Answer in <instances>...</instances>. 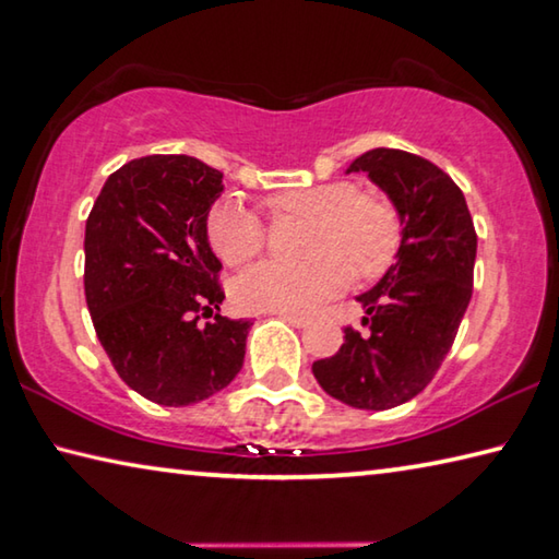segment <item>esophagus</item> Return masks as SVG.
Masks as SVG:
<instances>
[{"instance_id": "34e87169", "label": "esophagus", "mask_w": 559, "mask_h": 559, "mask_svg": "<svg viewBox=\"0 0 559 559\" xmlns=\"http://www.w3.org/2000/svg\"><path fill=\"white\" fill-rule=\"evenodd\" d=\"M281 321H286L288 325H294V328H306L308 325V318H304V316H296V313H276Z\"/></svg>"}]
</instances>
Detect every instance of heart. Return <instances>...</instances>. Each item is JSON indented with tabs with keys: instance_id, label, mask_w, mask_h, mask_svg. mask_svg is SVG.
Listing matches in <instances>:
<instances>
[{
	"instance_id": "1",
	"label": "heart",
	"mask_w": 559,
	"mask_h": 559,
	"mask_svg": "<svg viewBox=\"0 0 559 559\" xmlns=\"http://www.w3.org/2000/svg\"><path fill=\"white\" fill-rule=\"evenodd\" d=\"M273 216L311 218L304 265L261 261L234 281L246 311L308 313L338 296L356 278L370 281L391 269L401 248V218L380 197L358 193L350 181L296 186L265 201ZM209 243L228 265H241L265 246L263 221L236 199L214 203L206 218Z\"/></svg>"
}]
</instances>
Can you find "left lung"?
Masks as SVG:
<instances>
[{"instance_id":"1","label":"left lung","mask_w":559,"mask_h":559,"mask_svg":"<svg viewBox=\"0 0 559 559\" xmlns=\"http://www.w3.org/2000/svg\"><path fill=\"white\" fill-rule=\"evenodd\" d=\"M368 174L401 218L395 263L356 296L366 333L345 328L333 358L316 360L323 391L358 411H388L418 395L453 345L473 296L475 226L463 191L428 158L373 148L345 174Z\"/></svg>"}]
</instances>
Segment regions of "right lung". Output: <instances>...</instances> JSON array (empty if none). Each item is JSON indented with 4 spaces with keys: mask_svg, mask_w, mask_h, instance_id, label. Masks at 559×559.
<instances>
[{
    "mask_svg": "<svg viewBox=\"0 0 559 559\" xmlns=\"http://www.w3.org/2000/svg\"><path fill=\"white\" fill-rule=\"evenodd\" d=\"M224 174L186 154L144 156L106 179L86 218L84 294L123 383L146 401H206L243 366L251 321L221 316L206 218ZM201 317L215 321L201 324Z\"/></svg>",
    "mask_w": 559,
    "mask_h": 559,
    "instance_id": "right-lung-1",
    "label": "right lung"
}]
</instances>
